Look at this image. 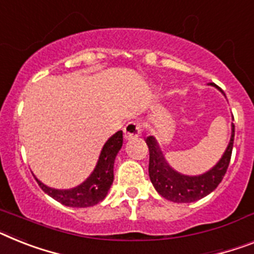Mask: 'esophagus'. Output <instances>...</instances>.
<instances>
[{"instance_id": "esophagus-1", "label": "esophagus", "mask_w": 254, "mask_h": 254, "mask_svg": "<svg viewBox=\"0 0 254 254\" xmlns=\"http://www.w3.org/2000/svg\"><path fill=\"white\" fill-rule=\"evenodd\" d=\"M140 131H142L140 124L138 121H130V123L127 124V127H124V137L127 140L135 139L140 135Z\"/></svg>"}]
</instances>
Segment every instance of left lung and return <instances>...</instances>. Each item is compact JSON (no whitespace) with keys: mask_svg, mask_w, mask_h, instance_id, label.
<instances>
[{"mask_svg":"<svg viewBox=\"0 0 254 254\" xmlns=\"http://www.w3.org/2000/svg\"><path fill=\"white\" fill-rule=\"evenodd\" d=\"M209 85L221 90L217 85ZM234 135H235V127L234 124H231V137L223 155L212 169L199 176H187L173 169L164 157L156 138L153 135H148L144 139L150 151L148 174L155 190L163 197L174 203H193L196 200L203 199L206 195H209L221 183L226 170L229 168L232 146H234Z\"/></svg>","mask_w":254,"mask_h":254,"instance_id":"obj_1","label":"left lung"}]
</instances>
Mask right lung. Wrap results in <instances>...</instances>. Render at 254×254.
<instances>
[{"label": "right lung", "mask_w": 254, "mask_h": 254, "mask_svg": "<svg viewBox=\"0 0 254 254\" xmlns=\"http://www.w3.org/2000/svg\"><path fill=\"white\" fill-rule=\"evenodd\" d=\"M123 147V131H117L104 143L94 170L78 186L68 190H58L49 187L38 181L40 187L53 199L63 205L73 208H86L101 203L107 196L114 182V165L117 153Z\"/></svg>", "instance_id": "1"}]
</instances>
